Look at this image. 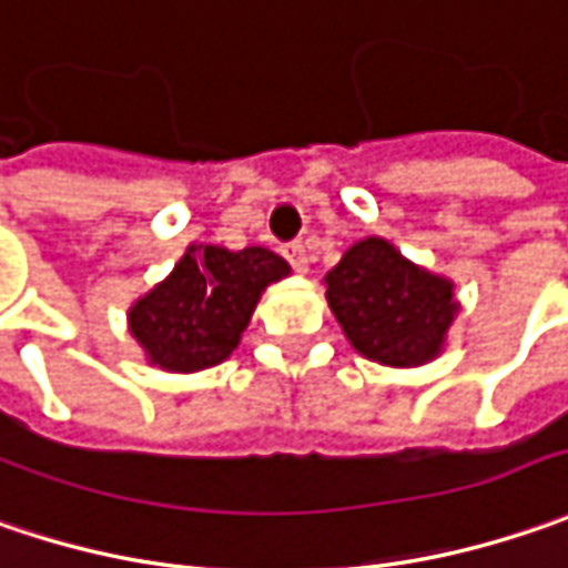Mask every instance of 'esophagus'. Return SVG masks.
<instances>
[{"label": "esophagus", "instance_id": "1", "mask_svg": "<svg viewBox=\"0 0 568 568\" xmlns=\"http://www.w3.org/2000/svg\"><path fill=\"white\" fill-rule=\"evenodd\" d=\"M285 260L298 270V273H308V263H311V254L308 247L302 244V241H295V244H288L285 247Z\"/></svg>", "mask_w": 568, "mask_h": 568}]
</instances>
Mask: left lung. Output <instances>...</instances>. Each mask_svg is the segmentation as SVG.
Returning <instances> with one entry per match:
<instances>
[{"mask_svg": "<svg viewBox=\"0 0 568 568\" xmlns=\"http://www.w3.org/2000/svg\"><path fill=\"white\" fill-rule=\"evenodd\" d=\"M324 283L333 317L365 358L413 368L445 349L457 314L455 283L416 266L390 241H356Z\"/></svg>", "mask_w": 568, "mask_h": 568, "instance_id": "8db88e82", "label": "left lung"}]
</instances>
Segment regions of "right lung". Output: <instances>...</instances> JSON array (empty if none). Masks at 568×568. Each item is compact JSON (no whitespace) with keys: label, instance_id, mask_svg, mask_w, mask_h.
<instances>
[{"label":"right lung","instance_id":"obj_1","mask_svg":"<svg viewBox=\"0 0 568 568\" xmlns=\"http://www.w3.org/2000/svg\"><path fill=\"white\" fill-rule=\"evenodd\" d=\"M283 276L288 263L266 247L190 244L171 276L130 308V333L164 372L212 368L235 353L263 288Z\"/></svg>","mask_w":568,"mask_h":568}]
</instances>
